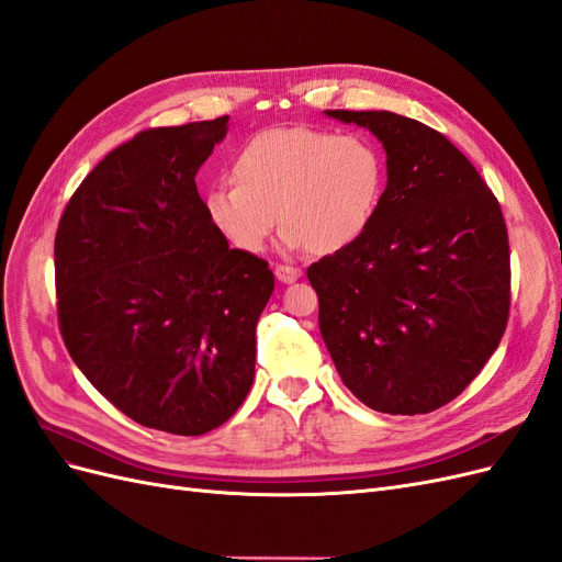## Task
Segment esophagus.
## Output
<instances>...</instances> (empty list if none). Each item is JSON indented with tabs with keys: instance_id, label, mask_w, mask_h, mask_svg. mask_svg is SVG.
<instances>
[{
	"instance_id": "34e87169",
	"label": "esophagus",
	"mask_w": 562,
	"mask_h": 562,
	"mask_svg": "<svg viewBox=\"0 0 562 562\" xmlns=\"http://www.w3.org/2000/svg\"><path fill=\"white\" fill-rule=\"evenodd\" d=\"M274 274H277V279L281 283H293V281H297L302 277V269L291 267V265H277L274 267Z\"/></svg>"
}]
</instances>
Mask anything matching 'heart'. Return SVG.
Wrapping results in <instances>:
<instances>
[{
  "instance_id": "1",
  "label": "heart",
  "mask_w": 562,
  "mask_h": 562,
  "mask_svg": "<svg viewBox=\"0 0 562 562\" xmlns=\"http://www.w3.org/2000/svg\"><path fill=\"white\" fill-rule=\"evenodd\" d=\"M384 184V151L363 133L269 128L241 147L234 182L213 187L206 213L241 252H260L281 223L285 250L330 255L375 223Z\"/></svg>"
}]
</instances>
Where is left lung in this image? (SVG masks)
<instances>
[{
  "label": "left lung",
  "mask_w": 562,
  "mask_h": 562,
  "mask_svg": "<svg viewBox=\"0 0 562 562\" xmlns=\"http://www.w3.org/2000/svg\"><path fill=\"white\" fill-rule=\"evenodd\" d=\"M386 151L375 223L307 269L339 378L378 413L450 403L499 347L512 252L499 201L443 133L394 112L326 110Z\"/></svg>",
  "instance_id": "8db88e82"
}]
</instances>
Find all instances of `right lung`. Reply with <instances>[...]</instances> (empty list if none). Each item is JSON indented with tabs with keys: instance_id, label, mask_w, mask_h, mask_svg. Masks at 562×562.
Returning a JSON list of instances; mask_svg holds the SVG:
<instances>
[{
	"instance_id": "obj_1",
	"label": "right lung",
	"mask_w": 562,
	"mask_h": 562,
	"mask_svg": "<svg viewBox=\"0 0 562 562\" xmlns=\"http://www.w3.org/2000/svg\"><path fill=\"white\" fill-rule=\"evenodd\" d=\"M229 116L147 128L81 180L56 232L63 342L116 411L201 436L255 378V326L274 291L265 260L229 248L194 176Z\"/></svg>"
}]
</instances>
